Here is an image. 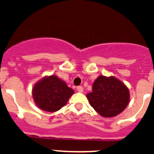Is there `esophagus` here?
Returning <instances> with one entry per match:
<instances>
[{"label":"esophagus","instance_id":"esophagus-1","mask_svg":"<svg viewBox=\"0 0 154 154\" xmlns=\"http://www.w3.org/2000/svg\"><path fill=\"white\" fill-rule=\"evenodd\" d=\"M77 90L79 91V92H83V88L82 86H77Z\"/></svg>","mask_w":154,"mask_h":154}]
</instances>
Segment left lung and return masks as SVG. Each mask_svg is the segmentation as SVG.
Listing matches in <instances>:
<instances>
[{"label": "left lung", "mask_w": 154, "mask_h": 154, "mask_svg": "<svg viewBox=\"0 0 154 154\" xmlns=\"http://www.w3.org/2000/svg\"><path fill=\"white\" fill-rule=\"evenodd\" d=\"M86 97L97 113L110 118L125 109L130 93L127 87L116 77L100 76L93 84L92 92L87 94Z\"/></svg>", "instance_id": "1"}]
</instances>
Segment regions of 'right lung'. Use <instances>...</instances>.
<instances>
[{
  "instance_id": "add662e5",
  "label": "right lung",
  "mask_w": 154,
  "mask_h": 154,
  "mask_svg": "<svg viewBox=\"0 0 154 154\" xmlns=\"http://www.w3.org/2000/svg\"><path fill=\"white\" fill-rule=\"evenodd\" d=\"M73 94L74 90L54 75L43 78L32 89V97L37 106L51 112L64 106Z\"/></svg>"
}]
</instances>
